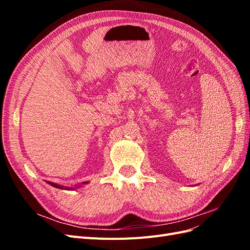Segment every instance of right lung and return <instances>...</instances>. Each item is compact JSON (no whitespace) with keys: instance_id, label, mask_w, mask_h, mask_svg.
<instances>
[{"instance_id":"1","label":"right lung","mask_w":250,"mask_h":250,"mask_svg":"<svg viewBox=\"0 0 250 250\" xmlns=\"http://www.w3.org/2000/svg\"><path fill=\"white\" fill-rule=\"evenodd\" d=\"M49 184H51L53 187H55V188H62V187H60V186H58V185H55V184H52V183H49Z\"/></svg>"}]
</instances>
